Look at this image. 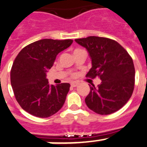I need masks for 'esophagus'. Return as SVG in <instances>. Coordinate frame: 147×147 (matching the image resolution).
<instances>
[{"instance_id":"1","label":"esophagus","mask_w":147,"mask_h":147,"mask_svg":"<svg viewBox=\"0 0 147 147\" xmlns=\"http://www.w3.org/2000/svg\"><path fill=\"white\" fill-rule=\"evenodd\" d=\"M78 85V83H77V82L71 83V86H72V87H75V86H77Z\"/></svg>"}]
</instances>
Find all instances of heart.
Listing matches in <instances>:
<instances>
[{
    "label": "heart",
    "instance_id": "heart-1",
    "mask_svg": "<svg viewBox=\"0 0 147 147\" xmlns=\"http://www.w3.org/2000/svg\"><path fill=\"white\" fill-rule=\"evenodd\" d=\"M81 50H82V49H75V50H74L73 53H74V52H79V51H81Z\"/></svg>",
    "mask_w": 147,
    "mask_h": 147
}]
</instances>
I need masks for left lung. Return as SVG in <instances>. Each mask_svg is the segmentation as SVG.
Listing matches in <instances>:
<instances>
[{
    "mask_svg": "<svg viewBox=\"0 0 147 147\" xmlns=\"http://www.w3.org/2000/svg\"><path fill=\"white\" fill-rule=\"evenodd\" d=\"M86 48L92 60L86 77L98 76L100 84L91 86L85 98L89 109L99 115H109L119 110L132 95L135 66L127 50L117 41L103 37L89 36L75 39Z\"/></svg>",
    "mask_w": 147,
    "mask_h": 147,
    "instance_id": "obj_1",
    "label": "left lung"
}]
</instances>
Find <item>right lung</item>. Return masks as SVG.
Here are the masks:
<instances>
[{"instance_id":"1","label":"right lung","mask_w":147,"mask_h":147,"mask_svg":"<svg viewBox=\"0 0 147 147\" xmlns=\"http://www.w3.org/2000/svg\"><path fill=\"white\" fill-rule=\"evenodd\" d=\"M73 40L42 39L25 47L15 58L10 72L15 98L24 110L38 118L55 114L64 104L68 83L49 85L47 72L56 56Z\"/></svg>"}]
</instances>
